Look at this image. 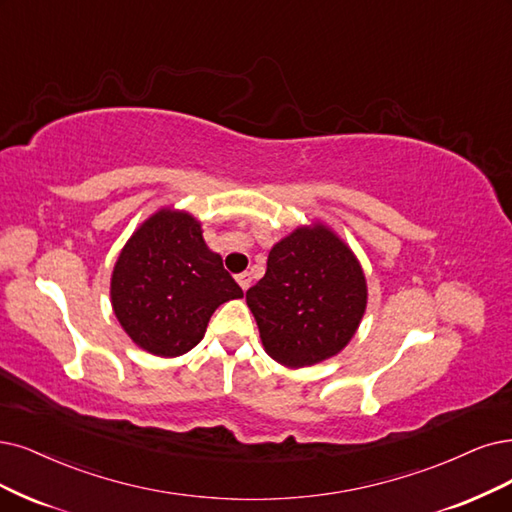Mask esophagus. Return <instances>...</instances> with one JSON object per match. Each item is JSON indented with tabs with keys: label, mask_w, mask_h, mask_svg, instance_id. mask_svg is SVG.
I'll return each mask as SVG.
<instances>
[{
	"label": "esophagus",
	"mask_w": 512,
	"mask_h": 512,
	"mask_svg": "<svg viewBox=\"0 0 512 512\" xmlns=\"http://www.w3.org/2000/svg\"><path fill=\"white\" fill-rule=\"evenodd\" d=\"M236 280H238V285H240V289L242 291H246L251 287V274L249 272H242V274H238L236 276Z\"/></svg>",
	"instance_id": "34e87169"
}]
</instances>
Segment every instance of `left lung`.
I'll list each match as a JSON object with an SVG mask.
<instances>
[{
  "instance_id": "1",
  "label": "left lung",
  "mask_w": 512,
  "mask_h": 512,
  "mask_svg": "<svg viewBox=\"0 0 512 512\" xmlns=\"http://www.w3.org/2000/svg\"><path fill=\"white\" fill-rule=\"evenodd\" d=\"M246 304L276 363L310 367L348 346L367 308V280L350 246L314 223L272 246Z\"/></svg>"
}]
</instances>
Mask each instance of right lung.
I'll list each match as a JSON object with an SVG mask.
<instances>
[{"instance_id": "right-lung-1", "label": "right lung", "mask_w": 512, "mask_h": 512, "mask_svg": "<svg viewBox=\"0 0 512 512\" xmlns=\"http://www.w3.org/2000/svg\"><path fill=\"white\" fill-rule=\"evenodd\" d=\"M242 289L208 249L200 221L160 208L128 238L111 274V306L149 354L173 358L204 337L213 312Z\"/></svg>"}]
</instances>
